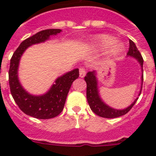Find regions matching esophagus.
<instances>
[{
	"instance_id": "1",
	"label": "esophagus",
	"mask_w": 156,
	"mask_h": 156,
	"mask_svg": "<svg viewBox=\"0 0 156 156\" xmlns=\"http://www.w3.org/2000/svg\"><path fill=\"white\" fill-rule=\"evenodd\" d=\"M80 72V77L83 78V77H84L85 75H86V70H85L84 68H80L79 69Z\"/></svg>"
}]
</instances>
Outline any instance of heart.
<instances>
[{
  "mask_svg": "<svg viewBox=\"0 0 156 156\" xmlns=\"http://www.w3.org/2000/svg\"><path fill=\"white\" fill-rule=\"evenodd\" d=\"M115 38L109 35H101L98 37L95 40V42L101 48H108V54L110 55H116L123 50V46L119 43H115Z\"/></svg>",
  "mask_w": 156,
  "mask_h": 156,
  "instance_id": "1",
  "label": "heart"
}]
</instances>
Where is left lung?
Instances as JSON below:
<instances>
[{"label": "left lung", "instance_id": "obj_1", "mask_svg": "<svg viewBox=\"0 0 156 156\" xmlns=\"http://www.w3.org/2000/svg\"><path fill=\"white\" fill-rule=\"evenodd\" d=\"M129 51L127 52L128 57L134 58L136 60L139 62L142 71V75H141V87H140V90L139 92V95L140 94L141 92V88H142L143 83V58L140 55V51L137 50V47L135 45L134 43L129 40ZM97 73L96 71L88 72L87 73L86 76L84 77V80L87 83V99L88 104L90 105V108L92 111L94 112L96 115H99L101 117H104V118H116V117L122 116L125 115L131 109L132 107L134 105L136 101H137L138 98L133 101L129 106L127 108H123V109H116L113 108L106 105L105 103L101 98L100 95L98 92V79H97Z\"/></svg>", "mask_w": 156, "mask_h": 156}]
</instances>
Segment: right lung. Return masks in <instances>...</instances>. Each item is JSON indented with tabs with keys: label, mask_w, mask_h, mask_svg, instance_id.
<instances>
[{
	"label": "right lung",
	"mask_w": 156,
	"mask_h": 156,
	"mask_svg": "<svg viewBox=\"0 0 156 156\" xmlns=\"http://www.w3.org/2000/svg\"><path fill=\"white\" fill-rule=\"evenodd\" d=\"M62 30L59 29L38 32L23 41L11 58L8 77L12 97L25 114L37 119H51L61 113L72 83L79 77V69H75L58 77L47 93L42 95H33L25 90L19 82L18 76L19 61L29 47L44 42L50 39L51 36L57 35Z\"/></svg>",
	"instance_id": "right-lung-1"
}]
</instances>
